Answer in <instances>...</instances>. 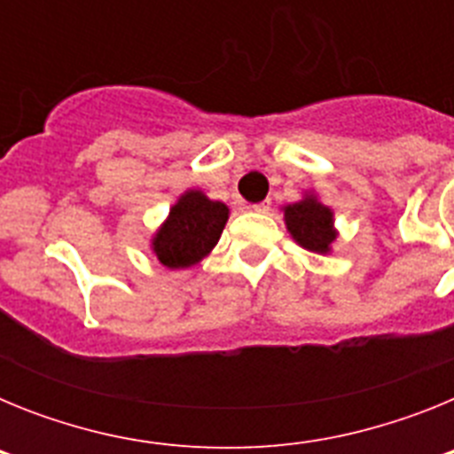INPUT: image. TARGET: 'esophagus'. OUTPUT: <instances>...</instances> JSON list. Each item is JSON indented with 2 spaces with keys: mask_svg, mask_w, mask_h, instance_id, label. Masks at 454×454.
Masks as SVG:
<instances>
[{
  "mask_svg": "<svg viewBox=\"0 0 454 454\" xmlns=\"http://www.w3.org/2000/svg\"><path fill=\"white\" fill-rule=\"evenodd\" d=\"M252 211H256V214H268L270 211V200H266V202H259V204H252Z\"/></svg>",
  "mask_w": 454,
  "mask_h": 454,
  "instance_id": "esophagus-1",
  "label": "esophagus"
}]
</instances>
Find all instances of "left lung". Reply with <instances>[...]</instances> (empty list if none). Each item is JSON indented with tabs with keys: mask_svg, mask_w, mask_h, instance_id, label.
<instances>
[{
	"mask_svg": "<svg viewBox=\"0 0 454 454\" xmlns=\"http://www.w3.org/2000/svg\"><path fill=\"white\" fill-rule=\"evenodd\" d=\"M286 227L300 246L311 252H330V243L336 239L332 230V211L314 198H304L284 208Z\"/></svg>",
	"mask_w": 454,
	"mask_h": 454,
	"instance_id": "obj_1",
	"label": "left lung"
}]
</instances>
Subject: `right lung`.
<instances>
[{"label":"right lung","instance_id":"right-lung-1","mask_svg":"<svg viewBox=\"0 0 454 454\" xmlns=\"http://www.w3.org/2000/svg\"><path fill=\"white\" fill-rule=\"evenodd\" d=\"M230 218V208L214 202L200 191H188L170 208L154 239L156 259L166 268H188L198 263L218 243Z\"/></svg>","mask_w":454,"mask_h":454}]
</instances>
